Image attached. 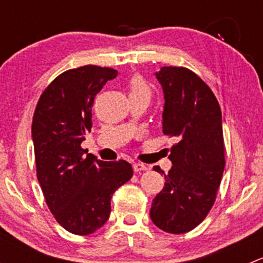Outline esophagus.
Returning a JSON list of instances; mask_svg holds the SVG:
<instances>
[{
    "mask_svg": "<svg viewBox=\"0 0 263 263\" xmlns=\"http://www.w3.org/2000/svg\"><path fill=\"white\" fill-rule=\"evenodd\" d=\"M148 166L145 165V164L141 163H135L134 164V171L135 172H142V171H147Z\"/></svg>",
    "mask_w": 263,
    "mask_h": 263,
    "instance_id": "1",
    "label": "esophagus"
}]
</instances>
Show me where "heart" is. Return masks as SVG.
<instances>
[{"instance_id":"heart-1","label":"heart","mask_w":263,"mask_h":263,"mask_svg":"<svg viewBox=\"0 0 263 263\" xmlns=\"http://www.w3.org/2000/svg\"><path fill=\"white\" fill-rule=\"evenodd\" d=\"M129 87V97L132 95H141V94H147L150 95V86L142 76L135 75L132 76L131 80L128 82Z\"/></svg>"}]
</instances>
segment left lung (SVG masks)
Masks as SVG:
<instances>
[{"label":"left lung","mask_w":263,"mask_h":263,"mask_svg":"<svg viewBox=\"0 0 263 263\" xmlns=\"http://www.w3.org/2000/svg\"><path fill=\"white\" fill-rule=\"evenodd\" d=\"M163 86V134L176 137L172 169L155 196L150 217L159 229L182 234L195 229L210 213L225 166L221 110L213 90L185 67H161L155 73Z\"/></svg>","instance_id":"left-lung-1"}]
</instances>
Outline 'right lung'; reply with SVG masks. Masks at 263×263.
<instances>
[{"label":"right lung","instance_id":"add662e5","mask_svg":"<svg viewBox=\"0 0 263 263\" xmlns=\"http://www.w3.org/2000/svg\"><path fill=\"white\" fill-rule=\"evenodd\" d=\"M110 67L87 65L58 75L42 92L33 116L36 177L58 224L76 235L97 232L107 222L117 188L134 176L126 160H98L81 147L91 131V108Z\"/></svg>","mask_w":263,"mask_h":263}]
</instances>
